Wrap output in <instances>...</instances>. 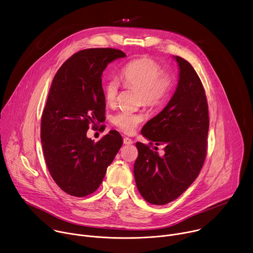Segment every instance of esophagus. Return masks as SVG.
<instances>
[{
  "label": "esophagus",
  "instance_id": "1",
  "mask_svg": "<svg viewBox=\"0 0 253 253\" xmlns=\"http://www.w3.org/2000/svg\"><path fill=\"white\" fill-rule=\"evenodd\" d=\"M123 142H124L125 145H131V144H133V140L130 139V138H128V137H125V138L123 139Z\"/></svg>",
  "mask_w": 253,
  "mask_h": 253
}]
</instances>
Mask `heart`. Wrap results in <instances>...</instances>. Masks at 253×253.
Instances as JSON below:
<instances>
[{"instance_id":"1","label":"heart","mask_w":253,"mask_h":253,"mask_svg":"<svg viewBox=\"0 0 253 253\" xmlns=\"http://www.w3.org/2000/svg\"><path fill=\"white\" fill-rule=\"evenodd\" d=\"M121 80L126 87L139 91L141 102L149 107H158L168 98L172 87L173 77L162 72V67L152 59L140 58L129 62L121 72ZM119 82L110 79L105 85L106 102L113 105L118 96ZM143 120L141 114L120 111L112 118L113 124L121 131L131 134Z\"/></svg>"}]
</instances>
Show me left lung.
Segmentation results:
<instances>
[{
	"label": "left lung",
	"mask_w": 253,
	"mask_h": 253,
	"mask_svg": "<svg viewBox=\"0 0 253 253\" xmlns=\"http://www.w3.org/2000/svg\"><path fill=\"white\" fill-rule=\"evenodd\" d=\"M174 59L179 67L176 90L164 109L141 130L150 145L136 143V185L141 196L155 205L175 200L193 183L207 152L209 117L203 85L189 62ZM153 142L165 146L162 157L152 150Z\"/></svg>",
	"instance_id": "left-lung-1"
}]
</instances>
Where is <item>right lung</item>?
Here are the masks:
<instances>
[{"mask_svg": "<svg viewBox=\"0 0 253 253\" xmlns=\"http://www.w3.org/2000/svg\"><path fill=\"white\" fill-rule=\"evenodd\" d=\"M126 54L95 48L70 57L56 73L41 120V141L49 172L66 193L84 197L98 189L107 167L121 148V135L111 130L97 143L89 125L105 119L102 73Z\"/></svg>", "mask_w": 253, "mask_h": 253, "instance_id": "add662e5", "label": "right lung"}]
</instances>
